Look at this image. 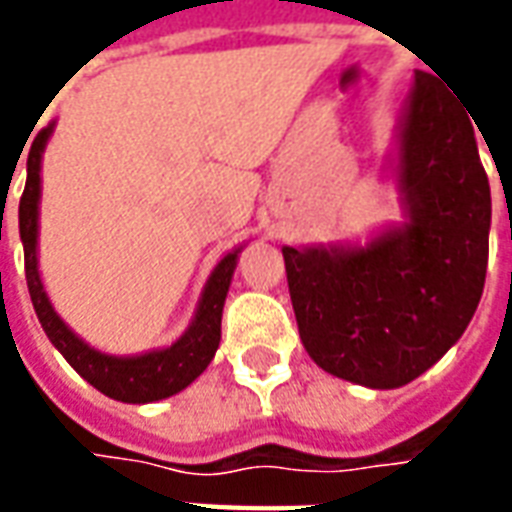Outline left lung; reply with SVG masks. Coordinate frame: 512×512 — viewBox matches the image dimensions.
Masks as SVG:
<instances>
[{"label":"left lung","instance_id":"obj_1","mask_svg":"<svg viewBox=\"0 0 512 512\" xmlns=\"http://www.w3.org/2000/svg\"><path fill=\"white\" fill-rule=\"evenodd\" d=\"M400 219L365 241L282 246L301 343L326 373L397 389L461 340L488 268L491 186L469 115L414 73L386 158Z\"/></svg>","mask_w":512,"mask_h":512}]
</instances>
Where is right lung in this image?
<instances>
[{"label":"right lung","instance_id":"1","mask_svg":"<svg viewBox=\"0 0 512 512\" xmlns=\"http://www.w3.org/2000/svg\"><path fill=\"white\" fill-rule=\"evenodd\" d=\"M54 126L57 123H49L43 128L29 147L27 189L18 202V233H21V244H24L27 285L40 326H43L51 345L65 356V362L87 384H93L98 392H104L106 397L142 406V403H156L164 397L178 395L191 381H197L205 373V367L211 365V359L216 356V348L222 340L224 299H227V290L233 282L238 255L246 244L235 246L233 252H227L213 266L211 277L205 279L194 318L175 343L131 356L106 354V351H98L95 345L84 343L82 337L62 321L60 312L54 310L46 285H43V277H40L38 263L40 191H43L40 169H43V150L49 145Z\"/></svg>","mask_w":512,"mask_h":512}]
</instances>
